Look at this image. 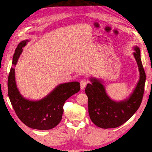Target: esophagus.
<instances>
[{
    "label": "esophagus",
    "mask_w": 152,
    "mask_h": 152,
    "mask_svg": "<svg viewBox=\"0 0 152 152\" xmlns=\"http://www.w3.org/2000/svg\"><path fill=\"white\" fill-rule=\"evenodd\" d=\"M88 80H86V79H82L81 81H80V89L81 90H83L84 88H85V86H86V83H88Z\"/></svg>",
    "instance_id": "esophagus-1"
}]
</instances>
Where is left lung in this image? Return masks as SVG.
I'll return each mask as SVG.
<instances>
[{"label":"left lung","instance_id":"left-lung-1","mask_svg":"<svg viewBox=\"0 0 152 152\" xmlns=\"http://www.w3.org/2000/svg\"><path fill=\"white\" fill-rule=\"evenodd\" d=\"M134 49L133 54L138 64L140 79L133 93L127 99L119 102L112 100L107 94L103 82L95 77H91V83H88L86 86L90 117L93 123L100 128H115L122 125L131 118L141 103L146 76L140 49L138 46Z\"/></svg>","mask_w":152,"mask_h":152}]
</instances>
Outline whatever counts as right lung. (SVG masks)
Returning a JSON list of instances; mask_svg holds the SVG:
<instances>
[{"label":"right lung","instance_id":"add662e5","mask_svg":"<svg viewBox=\"0 0 152 152\" xmlns=\"http://www.w3.org/2000/svg\"><path fill=\"white\" fill-rule=\"evenodd\" d=\"M29 39L21 41L15 49L8 79V93L18 118L27 126L38 130H49L61 121L64 104L80 90L78 82L58 85L45 97L38 100L27 99L20 93L15 82V69L18 59Z\"/></svg>","mask_w":152,"mask_h":152}]
</instances>
